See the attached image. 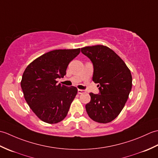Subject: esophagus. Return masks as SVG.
I'll return each mask as SVG.
<instances>
[{
	"label": "esophagus",
	"instance_id": "1",
	"mask_svg": "<svg viewBox=\"0 0 158 158\" xmlns=\"http://www.w3.org/2000/svg\"><path fill=\"white\" fill-rule=\"evenodd\" d=\"M78 94H83L85 91V90H83V89H78Z\"/></svg>",
	"mask_w": 158,
	"mask_h": 158
}]
</instances>
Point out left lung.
Segmentation results:
<instances>
[{
  "label": "left lung",
  "mask_w": 158,
  "mask_h": 158,
  "mask_svg": "<svg viewBox=\"0 0 158 158\" xmlns=\"http://www.w3.org/2000/svg\"><path fill=\"white\" fill-rule=\"evenodd\" d=\"M81 52L94 65L93 81L98 83L100 94L89 93L91 100L85 105L89 117L94 122H112L122 111L132 86L130 70L123 60L105 45L87 46Z\"/></svg>",
  "instance_id": "obj_1"
}]
</instances>
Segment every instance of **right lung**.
Masks as SVG:
<instances>
[{
	"mask_svg": "<svg viewBox=\"0 0 158 158\" xmlns=\"http://www.w3.org/2000/svg\"><path fill=\"white\" fill-rule=\"evenodd\" d=\"M80 48L56 49L29 64L23 73L21 87L30 108L48 123H57L66 117L77 94L76 87L57 84L69 64L79 54Z\"/></svg>",
	"mask_w": 158,
	"mask_h": 158,
	"instance_id": "obj_1",
	"label": "right lung"
}]
</instances>
